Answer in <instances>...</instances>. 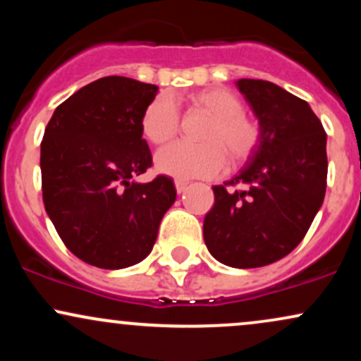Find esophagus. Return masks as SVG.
I'll return each mask as SVG.
<instances>
[{
  "label": "esophagus",
  "mask_w": 361,
  "mask_h": 361,
  "mask_svg": "<svg viewBox=\"0 0 361 361\" xmlns=\"http://www.w3.org/2000/svg\"><path fill=\"white\" fill-rule=\"evenodd\" d=\"M175 186H176V192L178 193H185V190L188 188V183H186L185 180H176L175 181Z\"/></svg>",
  "instance_id": "esophagus-1"
}]
</instances>
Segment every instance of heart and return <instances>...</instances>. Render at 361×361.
Masks as SVG:
<instances>
[{
  "mask_svg": "<svg viewBox=\"0 0 361 361\" xmlns=\"http://www.w3.org/2000/svg\"><path fill=\"white\" fill-rule=\"evenodd\" d=\"M193 106L210 115L200 139L204 144L173 142L156 154V168L163 175L192 180L221 175L227 164H239L252 154L259 142V127L243 111V102L233 91L207 88L190 97ZM140 128L149 142L171 140L180 130V109L175 97L161 93L144 109Z\"/></svg>",
  "mask_w": 361,
  "mask_h": 361,
  "instance_id": "1",
  "label": "heart"
}]
</instances>
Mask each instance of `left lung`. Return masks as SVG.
Returning a JSON list of instances; mask_svg holds the SVG:
<instances>
[{"mask_svg": "<svg viewBox=\"0 0 361 361\" xmlns=\"http://www.w3.org/2000/svg\"><path fill=\"white\" fill-rule=\"evenodd\" d=\"M235 86L258 118L259 142L238 175L214 186L204 239L227 267L259 268L299 246L324 202L326 132L309 103L279 85L243 78Z\"/></svg>", "mask_w": 361, "mask_h": 361, "instance_id": "left-lung-1", "label": "left lung"}]
</instances>
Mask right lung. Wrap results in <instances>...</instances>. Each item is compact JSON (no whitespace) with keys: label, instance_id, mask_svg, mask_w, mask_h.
Instances as JSON below:
<instances>
[{"label":"right lung","instance_id":"1","mask_svg":"<svg viewBox=\"0 0 361 361\" xmlns=\"http://www.w3.org/2000/svg\"><path fill=\"white\" fill-rule=\"evenodd\" d=\"M157 86L106 76L61 103L40 144L45 212L73 255L105 270L142 261L175 204L173 180L135 176L151 168L140 117Z\"/></svg>","mask_w":361,"mask_h":361}]
</instances>
